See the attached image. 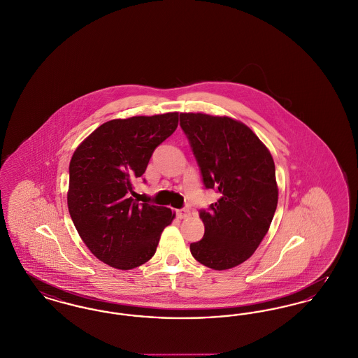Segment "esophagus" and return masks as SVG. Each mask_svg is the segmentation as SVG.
Listing matches in <instances>:
<instances>
[{
	"mask_svg": "<svg viewBox=\"0 0 358 358\" xmlns=\"http://www.w3.org/2000/svg\"><path fill=\"white\" fill-rule=\"evenodd\" d=\"M189 216V209L187 208H181L177 210V217L178 219H187Z\"/></svg>",
	"mask_w": 358,
	"mask_h": 358,
	"instance_id": "esophagus-1",
	"label": "esophagus"
}]
</instances>
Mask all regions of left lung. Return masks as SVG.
Returning a JSON list of instances; mask_svg holds the SVG:
<instances>
[{"label":"left lung","instance_id":"1","mask_svg":"<svg viewBox=\"0 0 358 358\" xmlns=\"http://www.w3.org/2000/svg\"><path fill=\"white\" fill-rule=\"evenodd\" d=\"M180 126L205 189L220 194L199 210L204 236L190 244V252L213 270L236 267L255 252L273 222L278 205L273 157L250 127L228 117L180 114Z\"/></svg>","mask_w":358,"mask_h":358}]
</instances>
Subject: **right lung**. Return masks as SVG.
Returning <instances> with one entry per match:
<instances>
[{"instance_id": "1", "label": "right lung", "mask_w": 358, "mask_h": 358, "mask_svg": "<svg viewBox=\"0 0 358 358\" xmlns=\"http://www.w3.org/2000/svg\"><path fill=\"white\" fill-rule=\"evenodd\" d=\"M178 113L108 120L69 162V210L76 231L103 263L131 270L150 260L174 219L169 208L130 197L153 152L176 131Z\"/></svg>"}]
</instances>
